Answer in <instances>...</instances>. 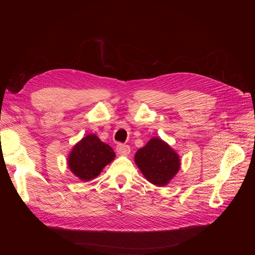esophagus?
<instances>
[{"label": "esophagus", "mask_w": 255, "mask_h": 255, "mask_svg": "<svg viewBox=\"0 0 255 255\" xmlns=\"http://www.w3.org/2000/svg\"><path fill=\"white\" fill-rule=\"evenodd\" d=\"M116 151L119 154V155H123V156H127L130 153V148L128 145L126 144H118L117 148H116Z\"/></svg>", "instance_id": "34e87169"}]
</instances>
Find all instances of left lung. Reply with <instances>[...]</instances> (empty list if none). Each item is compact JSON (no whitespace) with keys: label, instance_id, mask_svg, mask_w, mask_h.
Here are the masks:
<instances>
[{"label":"left lung","instance_id":"1","mask_svg":"<svg viewBox=\"0 0 255 255\" xmlns=\"http://www.w3.org/2000/svg\"><path fill=\"white\" fill-rule=\"evenodd\" d=\"M134 159L145 179L158 187L170 183L181 168L179 154L159 137H152L138 149Z\"/></svg>","mask_w":255,"mask_h":255}]
</instances>
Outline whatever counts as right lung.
<instances>
[{
  "mask_svg": "<svg viewBox=\"0 0 255 255\" xmlns=\"http://www.w3.org/2000/svg\"><path fill=\"white\" fill-rule=\"evenodd\" d=\"M116 153L96 134H88L76 142L67 158L70 171L83 182L94 180L115 159Z\"/></svg>",
  "mask_w": 255,
  "mask_h": 255,
  "instance_id": "add662e5",
  "label": "right lung"
}]
</instances>
